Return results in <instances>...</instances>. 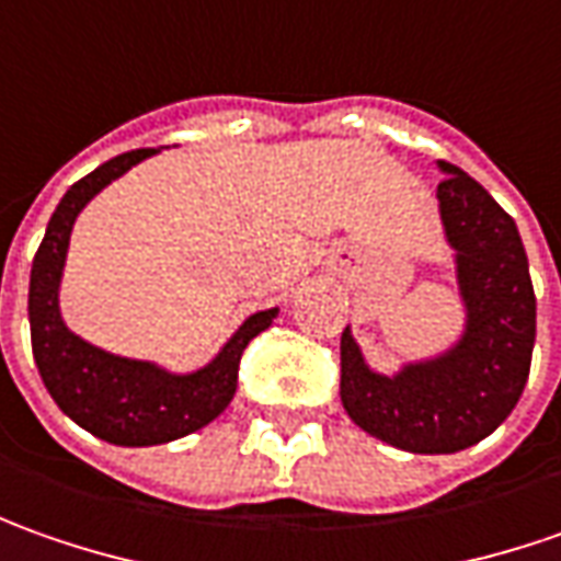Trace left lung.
<instances>
[{"mask_svg": "<svg viewBox=\"0 0 561 561\" xmlns=\"http://www.w3.org/2000/svg\"><path fill=\"white\" fill-rule=\"evenodd\" d=\"M437 217L454 251L459 332L394 373L341 335V403L366 435L407 454H459L493 435L525 391L537 339L528 254L510 214L466 170L437 161Z\"/></svg>", "mask_w": 561, "mask_h": 561, "instance_id": "obj_1", "label": "left lung"}]
</instances>
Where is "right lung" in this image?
<instances>
[{"label":"right lung","mask_w":561,"mask_h":561,"mask_svg":"<svg viewBox=\"0 0 561 561\" xmlns=\"http://www.w3.org/2000/svg\"><path fill=\"white\" fill-rule=\"evenodd\" d=\"M158 151L161 148H136L117 154L70 185L55 207L30 266V344L43 385L61 413L87 428L89 435L117 447H154L210 425L236 397L239 359L248 341L279 317V307L244 317L214 357L185 373L158 359L105 351L70 329L61 313V282L73 222L102 188Z\"/></svg>","instance_id":"add662e5"}]
</instances>
